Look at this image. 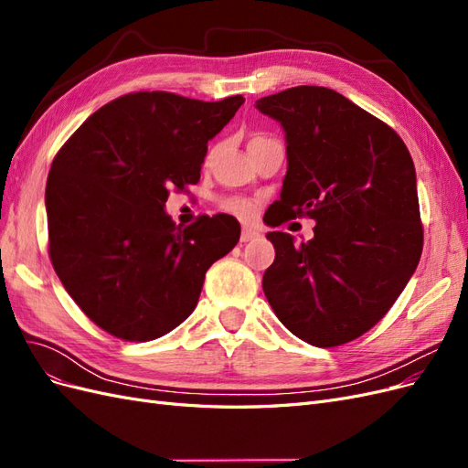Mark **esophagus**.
<instances>
[{
	"label": "esophagus",
	"instance_id": "obj_1",
	"mask_svg": "<svg viewBox=\"0 0 468 468\" xmlns=\"http://www.w3.org/2000/svg\"><path fill=\"white\" fill-rule=\"evenodd\" d=\"M258 238H260V232L253 230V229H248V226H244L242 236H239L242 242H253V239H258Z\"/></svg>",
	"mask_w": 468,
	"mask_h": 468
}]
</instances>
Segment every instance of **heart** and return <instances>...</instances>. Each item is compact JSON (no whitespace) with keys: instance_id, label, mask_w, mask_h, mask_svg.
<instances>
[{"instance_id":"1","label":"heart","mask_w":468,"mask_h":468,"mask_svg":"<svg viewBox=\"0 0 468 468\" xmlns=\"http://www.w3.org/2000/svg\"><path fill=\"white\" fill-rule=\"evenodd\" d=\"M263 138H267V136L253 134L250 143H258V140H263ZM224 208L234 212V215H238V217H250L251 212H253V205L248 199H238V197H234V199L224 201Z\"/></svg>"}]
</instances>
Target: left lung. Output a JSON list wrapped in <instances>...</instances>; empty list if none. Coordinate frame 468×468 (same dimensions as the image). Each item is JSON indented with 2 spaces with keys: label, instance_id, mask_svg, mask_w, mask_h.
<instances>
[{
  "label": "left lung",
  "instance_id": "obj_1",
  "mask_svg": "<svg viewBox=\"0 0 468 468\" xmlns=\"http://www.w3.org/2000/svg\"><path fill=\"white\" fill-rule=\"evenodd\" d=\"M287 143V174L267 226L310 217L314 238L267 232L275 261L263 292L303 342H351L388 313L423 246L416 167L388 124L328 88L299 86L261 97Z\"/></svg>",
  "mask_w": 468,
  "mask_h": 468
}]
</instances>
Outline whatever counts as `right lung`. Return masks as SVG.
Listing matches in <instances>:
<instances>
[{
    "instance_id": "right-lung-1",
    "label": "right lung",
    "mask_w": 468,
    "mask_h": 468,
    "mask_svg": "<svg viewBox=\"0 0 468 468\" xmlns=\"http://www.w3.org/2000/svg\"><path fill=\"white\" fill-rule=\"evenodd\" d=\"M242 103L129 93L56 154L45 195L50 260L83 314L111 335L148 342L177 328L199 303L207 269L238 244L234 217L181 229L165 201L172 187L199 181L208 140Z\"/></svg>"
}]
</instances>
